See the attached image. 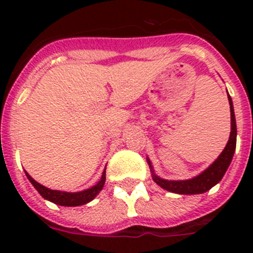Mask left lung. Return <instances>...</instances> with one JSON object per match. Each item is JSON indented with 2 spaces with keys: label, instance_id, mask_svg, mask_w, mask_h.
Here are the masks:
<instances>
[{
  "label": "left lung",
  "instance_id": "1",
  "mask_svg": "<svg viewBox=\"0 0 253 253\" xmlns=\"http://www.w3.org/2000/svg\"><path fill=\"white\" fill-rule=\"evenodd\" d=\"M228 100H229V105H231V135H229V140H228L227 146L223 149L220 156H219V157L216 158L205 171H203L200 175L185 181H169L158 177V176L154 173L153 169H152L151 161L147 158L152 171V178H153L154 182H156L158 186L167 190V191H171V193L184 194V195H193V194L205 193V191L210 190L213 186H215L219 181L222 180L225 171H227L228 167H229V165H231L232 162L233 154L234 152H236L237 142L236 116H234L233 102H232V99L229 95H228Z\"/></svg>",
  "mask_w": 253,
  "mask_h": 253
}]
</instances>
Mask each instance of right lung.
I'll return each mask as SVG.
<instances>
[{
	"instance_id": "add662e5",
	"label": "right lung",
	"mask_w": 253,
	"mask_h": 253,
	"mask_svg": "<svg viewBox=\"0 0 253 253\" xmlns=\"http://www.w3.org/2000/svg\"><path fill=\"white\" fill-rule=\"evenodd\" d=\"M26 176H28L29 181H30L33 186L38 190V193L43 196L44 199L49 200V202L54 203L57 205H62V207H78V205H84L90 203L91 200L96 198V195L100 193L105 185V180H106V175H105V171L102 172L101 180L92 186L91 189L84 190V191H80V193H66V191H58V190H50L48 187L40 185L39 182L34 180L29 175L28 172H25Z\"/></svg>"
}]
</instances>
